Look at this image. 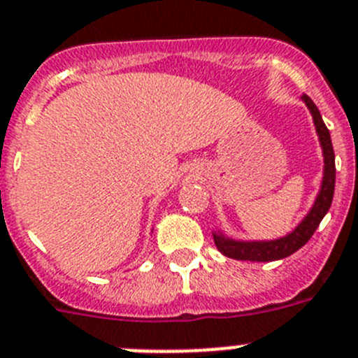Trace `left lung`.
Segmentation results:
<instances>
[{"mask_svg":"<svg viewBox=\"0 0 358 358\" xmlns=\"http://www.w3.org/2000/svg\"><path fill=\"white\" fill-rule=\"evenodd\" d=\"M301 99L310 110L315 134H317L321 151H323V180H321L320 192L315 196L308 214L299 221L298 227L289 231L287 235L278 237V239L239 241L231 239L221 230L212 231L215 246L224 257H230V259L235 260H251V262H271V260L285 259V257L292 255L294 251H298L299 248L308 243V239L317 230L327 212L330 210L331 199H334V189H336V155H334L330 131H328L327 124L323 123V117H321L314 101L307 94L301 96Z\"/></svg>","mask_w":358,"mask_h":358,"instance_id":"obj_1","label":"left lung"}]
</instances>
